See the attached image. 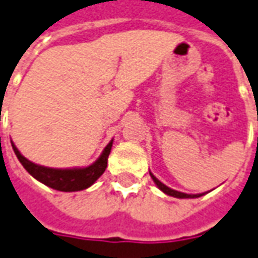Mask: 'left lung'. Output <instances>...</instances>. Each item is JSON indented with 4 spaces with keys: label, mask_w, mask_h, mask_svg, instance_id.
<instances>
[{
    "label": "left lung",
    "mask_w": 258,
    "mask_h": 258,
    "mask_svg": "<svg viewBox=\"0 0 258 258\" xmlns=\"http://www.w3.org/2000/svg\"><path fill=\"white\" fill-rule=\"evenodd\" d=\"M149 174H151V177H152V180L155 181V184L158 185L160 190L165 192V194H167V196H172V197H176V198H197V197H201V196H204V192H203V194H185V192H180V191H176V190H172V188H169L167 185H165L162 181H159V180L156 179L152 173L149 172Z\"/></svg>",
    "instance_id": "1"
}]
</instances>
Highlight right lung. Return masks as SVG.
Here are the masks:
<instances>
[{
    "label": "right lung",
    "mask_w": 258,
    "mask_h": 258,
    "mask_svg": "<svg viewBox=\"0 0 258 258\" xmlns=\"http://www.w3.org/2000/svg\"><path fill=\"white\" fill-rule=\"evenodd\" d=\"M111 145H113V141L107 144V147L104 148L102 155L95 163L82 169H51V167L40 166L26 159L14 144H12V149L15 152L16 158L22 163V166L43 184L58 191H79V190H85L88 187H91L103 174L107 167V158L110 155Z\"/></svg>",
    "instance_id": "1"
}]
</instances>
